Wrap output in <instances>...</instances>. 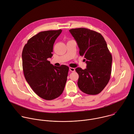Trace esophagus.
Segmentation results:
<instances>
[{
  "label": "esophagus",
  "instance_id": "34e87169",
  "mask_svg": "<svg viewBox=\"0 0 134 134\" xmlns=\"http://www.w3.org/2000/svg\"><path fill=\"white\" fill-rule=\"evenodd\" d=\"M69 70H70V71H71L72 72H74L75 71V69L74 68H72V67H70Z\"/></svg>",
  "mask_w": 134,
  "mask_h": 134
}]
</instances>
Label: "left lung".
Masks as SVG:
<instances>
[{
  "mask_svg": "<svg viewBox=\"0 0 134 134\" xmlns=\"http://www.w3.org/2000/svg\"><path fill=\"white\" fill-rule=\"evenodd\" d=\"M69 32L87 64L85 69H75L79 75L78 86L86 94H98L108 84L111 73L112 58L106 41L100 33L88 29H72Z\"/></svg>",
  "mask_w": 134,
  "mask_h": 134,
  "instance_id": "1",
  "label": "left lung"
}]
</instances>
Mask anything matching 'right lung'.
Segmentation results:
<instances>
[{
    "label": "right lung",
    "instance_id": "add662e5",
    "mask_svg": "<svg viewBox=\"0 0 134 134\" xmlns=\"http://www.w3.org/2000/svg\"><path fill=\"white\" fill-rule=\"evenodd\" d=\"M62 30L40 32L27 41L22 51V66L26 81L40 98L52 100L63 93L69 67L54 66L48 60Z\"/></svg>",
    "mask_w": 134,
    "mask_h": 134
}]
</instances>
